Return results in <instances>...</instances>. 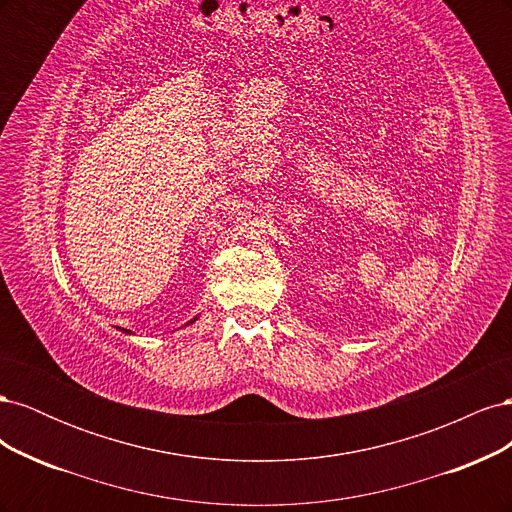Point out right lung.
<instances>
[{"label": "right lung", "instance_id": "1", "mask_svg": "<svg viewBox=\"0 0 512 512\" xmlns=\"http://www.w3.org/2000/svg\"><path fill=\"white\" fill-rule=\"evenodd\" d=\"M196 318H198V316H196ZM196 318H194V320H190V322H188V324H192V322H196ZM119 331H123V333H130V335H132V331H128V329H119Z\"/></svg>", "mask_w": 512, "mask_h": 512}]
</instances>
